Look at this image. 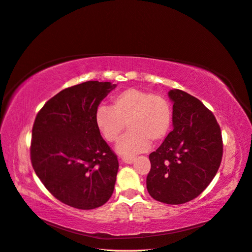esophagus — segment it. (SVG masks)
Instances as JSON below:
<instances>
[{
  "label": "esophagus",
  "mask_w": 252,
  "mask_h": 252,
  "mask_svg": "<svg viewBox=\"0 0 252 252\" xmlns=\"http://www.w3.org/2000/svg\"><path fill=\"white\" fill-rule=\"evenodd\" d=\"M122 161L126 164H133L135 162V158H123Z\"/></svg>",
  "instance_id": "34e87169"
}]
</instances>
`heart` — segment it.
I'll use <instances>...</instances> for the list:
<instances>
[{"label":"heart","instance_id":"obj_1","mask_svg":"<svg viewBox=\"0 0 252 252\" xmlns=\"http://www.w3.org/2000/svg\"><path fill=\"white\" fill-rule=\"evenodd\" d=\"M172 109L167 98L136 88L121 91L111 98L110 108L100 106L94 113V124L105 141L118 142L116 150L125 158L147 151L150 142L158 143L169 133Z\"/></svg>","mask_w":252,"mask_h":252}]
</instances>
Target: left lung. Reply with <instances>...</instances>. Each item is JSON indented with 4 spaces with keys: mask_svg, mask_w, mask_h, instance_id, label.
Wrapping results in <instances>:
<instances>
[{
    "mask_svg": "<svg viewBox=\"0 0 252 252\" xmlns=\"http://www.w3.org/2000/svg\"><path fill=\"white\" fill-rule=\"evenodd\" d=\"M173 130L149 155L146 185L155 200L184 204L200 195L216 177L223 156L222 133L212 112L185 91L171 89Z\"/></svg>",
    "mask_w": 252,
    "mask_h": 252,
    "instance_id": "left-lung-1",
    "label": "left lung"
}]
</instances>
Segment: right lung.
<instances>
[{"label":"right lung","mask_w":252,"mask_h":252,"mask_svg":"<svg viewBox=\"0 0 252 252\" xmlns=\"http://www.w3.org/2000/svg\"><path fill=\"white\" fill-rule=\"evenodd\" d=\"M117 87L87 81L60 91L32 127V167L48 191L71 207H100L112 195L119 162L94 124L98 105Z\"/></svg>","instance_id":"right-lung-1"}]
</instances>
